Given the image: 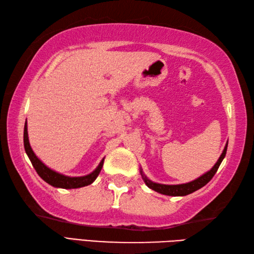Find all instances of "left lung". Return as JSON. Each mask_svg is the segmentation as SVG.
<instances>
[{
    "instance_id": "left-lung-1",
    "label": "left lung",
    "mask_w": 254,
    "mask_h": 254,
    "mask_svg": "<svg viewBox=\"0 0 254 254\" xmlns=\"http://www.w3.org/2000/svg\"><path fill=\"white\" fill-rule=\"evenodd\" d=\"M227 146L228 144H226V146L223 150L222 155H220L219 159L217 160V163L214 165V167L209 171H207L206 174H204L203 176H201L199 178H197L196 180H193L191 182H188L185 183V185H160V183H155L152 182L149 179H147L146 176L143 174V171L141 170V175L143 177V180L144 182L146 183V186L152 189V190L161 193V194H165V195H170V196H185L188 195V194L193 193L194 191L198 190V189L203 188L205 185H207V183L212 180V178L214 177V175L216 174L217 169L219 168L220 164H222L223 159L225 158L226 156V152H227Z\"/></svg>"
}]
</instances>
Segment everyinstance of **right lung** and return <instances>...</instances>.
I'll return each mask as SVG.
<instances>
[{"label": "right lung", "instance_id": "obj_1", "mask_svg": "<svg viewBox=\"0 0 254 254\" xmlns=\"http://www.w3.org/2000/svg\"><path fill=\"white\" fill-rule=\"evenodd\" d=\"M24 146L32 166H34V168L37 171V174L40 176L41 179H44L47 183H49L50 186L56 187V188L77 189V188H82V187L90 185V183H93L96 180V178L98 177L105 160V158L102 159L100 161V164L98 165V167H97L91 174L84 177H67V176H63L61 174H58V172L48 168V167L37 157L35 153L32 152L29 144V139H28V132H27V121L25 123V127H24Z\"/></svg>", "mask_w": 254, "mask_h": 254}]
</instances>
